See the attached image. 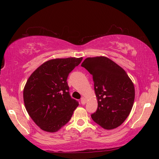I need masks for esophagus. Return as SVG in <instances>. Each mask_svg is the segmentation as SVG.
Wrapping results in <instances>:
<instances>
[{
  "label": "esophagus",
  "mask_w": 159,
  "mask_h": 159,
  "mask_svg": "<svg viewBox=\"0 0 159 159\" xmlns=\"http://www.w3.org/2000/svg\"><path fill=\"white\" fill-rule=\"evenodd\" d=\"M80 102H81L82 104H85L86 103V99L85 98H83V97H82L81 99H80Z\"/></svg>",
  "instance_id": "1"
}]
</instances>
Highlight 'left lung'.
Returning <instances> with one entry per match:
<instances>
[{
	"mask_svg": "<svg viewBox=\"0 0 159 159\" xmlns=\"http://www.w3.org/2000/svg\"><path fill=\"white\" fill-rule=\"evenodd\" d=\"M81 66L93 75L98 109L91 114L102 128L118 127L130 114L134 99V85L126 72L105 57H88Z\"/></svg>",
	"mask_w": 159,
	"mask_h": 159,
	"instance_id": "8db88e82",
	"label": "left lung"
}]
</instances>
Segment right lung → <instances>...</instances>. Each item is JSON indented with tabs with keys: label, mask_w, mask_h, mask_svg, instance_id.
Segmentation results:
<instances>
[{
	"label": "right lung",
	"mask_w": 159,
	"mask_h": 159,
	"mask_svg": "<svg viewBox=\"0 0 159 159\" xmlns=\"http://www.w3.org/2000/svg\"><path fill=\"white\" fill-rule=\"evenodd\" d=\"M83 58L55 59L35 70L23 96L29 115L43 130L54 133L69 121L79 102L71 98L66 82L70 72Z\"/></svg>",
	"instance_id": "obj_1"
}]
</instances>
